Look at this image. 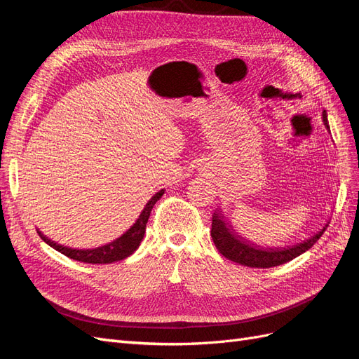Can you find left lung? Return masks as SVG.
I'll list each match as a JSON object with an SVG mask.
<instances>
[{"mask_svg": "<svg viewBox=\"0 0 359 359\" xmlns=\"http://www.w3.org/2000/svg\"><path fill=\"white\" fill-rule=\"evenodd\" d=\"M323 124L330 130L328 126V115L327 111L322 112ZM328 224L323 226L318 233L307 238L306 241L297 243L287 247H274V248H265L259 247L253 243L244 240L243 236L238 235L229 223L224 222V215L222 211L214 212L212 215V224H211V236L217 250L226 257L244 266L250 268H271L283 265L289 260L298 257L299 255L306 253L309 248H311L318 243L322 233L327 229Z\"/></svg>", "mask_w": 359, "mask_h": 359, "instance_id": "8db88e82", "label": "left lung"}]
</instances>
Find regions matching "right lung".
<instances>
[{
  "mask_svg": "<svg viewBox=\"0 0 359 359\" xmlns=\"http://www.w3.org/2000/svg\"><path fill=\"white\" fill-rule=\"evenodd\" d=\"M163 194H165V190H160L158 193H156L154 196L151 198L148 201V203L145 205V208H144L142 212H140L136 223L132 227H130L127 232H124L121 236L116 238V240H114L109 244H104L102 247L88 248V250L64 247L61 244H57L55 241H50L49 238L43 235L40 231H37V232H39L41 240L45 241L46 244H49L52 248H55L57 252L62 253L64 256H67L73 260H79V262H85V264H112V262H118V260H123V259L128 257L130 255H133L137 250V247L140 245V241L144 240L151 210H153V206L163 196Z\"/></svg>",
  "mask_w": 359,
  "mask_h": 359,
  "instance_id": "add662e5",
  "label": "right lung"
}]
</instances>
